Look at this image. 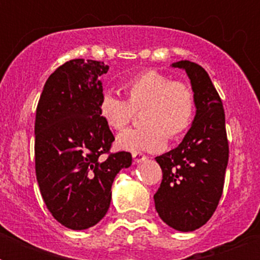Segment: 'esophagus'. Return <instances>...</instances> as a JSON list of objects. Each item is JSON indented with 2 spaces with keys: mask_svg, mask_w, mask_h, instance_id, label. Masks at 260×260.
Wrapping results in <instances>:
<instances>
[{
  "mask_svg": "<svg viewBox=\"0 0 260 260\" xmlns=\"http://www.w3.org/2000/svg\"><path fill=\"white\" fill-rule=\"evenodd\" d=\"M146 159H147V156L144 154H140V152H138V154H134L135 163H142V162H144Z\"/></svg>",
  "mask_w": 260,
  "mask_h": 260,
  "instance_id": "obj_1",
  "label": "esophagus"
}]
</instances>
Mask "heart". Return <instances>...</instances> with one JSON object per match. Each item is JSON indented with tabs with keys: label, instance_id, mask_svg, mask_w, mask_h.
Here are the masks:
<instances>
[{
	"label": "heart",
	"instance_id": "1",
	"mask_svg": "<svg viewBox=\"0 0 260 260\" xmlns=\"http://www.w3.org/2000/svg\"><path fill=\"white\" fill-rule=\"evenodd\" d=\"M126 101L105 91L100 98V116L113 131H122L142 112L144 126L128 129L117 136L116 146L122 151L159 152L171 140L183 138L196 117V94L185 82L173 81L169 75L150 69L122 82Z\"/></svg>",
	"mask_w": 260,
	"mask_h": 260
}]
</instances>
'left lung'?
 I'll return each instance as SVG.
<instances>
[{
    "label": "left lung",
    "instance_id": "1",
    "mask_svg": "<svg viewBox=\"0 0 260 260\" xmlns=\"http://www.w3.org/2000/svg\"><path fill=\"white\" fill-rule=\"evenodd\" d=\"M186 71L196 94V117L177 148L156 156L163 179L155 209L167 225L181 232L206 224L221 198L230 148L221 98L209 75L190 60L173 63Z\"/></svg>",
    "mask_w": 260,
    "mask_h": 260
}]
</instances>
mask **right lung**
<instances>
[{
	"label": "right lung",
	"mask_w": 260,
	"mask_h": 260,
	"mask_svg": "<svg viewBox=\"0 0 260 260\" xmlns=\"http://www.w3.org/2000/svg\"><path fill=\"white\" fill-rule=\"evenodd\" d=\"M109 66L73 59L48 77L35 120V169L47 208L74 231L95 225L106 214L112 183L132 155L109 153L113 134L100 116L102 82Z\"/></svg>",
	"instance_id": "add662e5"
}]
</instances>
